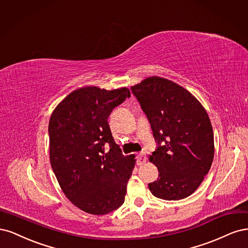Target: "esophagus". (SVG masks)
<instances>
[{
	"instance_id": "obj_1",
	"label": "esophagus",
	"mask_w": 248,
	"mask_h": 248,
	"mask_svg": "<svg viewBox=\"0 0 248 248\" xmlns=\"http://www.w3.org/2000/svg\"><path fill=\"white\" fill-rule=\"evenodd\" d=\"M146 155L145 153H140L138 155H137V163L138 165H143L145 162H146Z\"/></svg>"
}]
</instances>
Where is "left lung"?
Here are the masks:
<instances>
[{
	"instance_id": "1",
	"label": "left lung",
	"mask_w": 248,
	"mask_h": 248,
	"mask_svg": "<svg viewBox=\"0 0 248 248\" xmlns=\"http://www.w3.org/2000/svg\"><path fill=\"white\" fill-rule=\"evenodd\" d=\"M147 115L158 147L149 156L158 178L155 197L177 201L190 196L209 172L214 156L211 122L193 93L169 79L151 76L131 86Z\"/></svg>"
}]
</instances>
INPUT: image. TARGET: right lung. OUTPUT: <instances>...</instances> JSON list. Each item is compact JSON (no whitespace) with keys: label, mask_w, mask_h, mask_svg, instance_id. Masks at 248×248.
Masks as SVG:
<instances>
[{"label":"right lung","mask_w":248,"mask_h":248,"mask_svg":"<svg viewBox=\"0 0 248 248\" xmlns=\"http://www.w3.org/2000/svg\"><path fill=\"white\" fill-rule=\"evenodd\" d=\"M131 95L127 87L112 91L82 86L52 111L49 159L62 193L82 211L104 215L124 202L134 170L133 155H123L107 118ZM105 145H109L107 153Z\"/></svg>","instance_id":"right-lung-1"}]
</instances>
